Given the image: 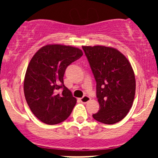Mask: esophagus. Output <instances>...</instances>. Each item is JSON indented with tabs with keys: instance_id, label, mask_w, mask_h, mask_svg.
Returning <instances> with one entry per match:
<instances>
[{
	"instance_id": "obj_1",
	"label": "esophagus",
	"mask_w": 158,
	"mask_h": 158,
	"mask_svg": "<svg viewBox=\"0 0 158 158\" xmlns=\"http://www.w3.org/2000/svg\"><path fill=\"white\" fill-rule=\"evenodd\" d=\"M90 100V98L88 97V96H84L83 97H81L80 99V101L82 103H87L88 102H89Z\"/></svg>"
}]
</instances>
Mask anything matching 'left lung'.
Segmentation results:
<instances>
[{
  "instance_id": "8db88e82",
  "label": "left lung",
  "mask_w": 158,
  "mask_h": 158,
  "mask_svg": "<svg viewBox=\"0 0 158 158\" xmlns=\"http://www.w3.org/2000/svg\"><path fill=\"white\" fill-rule=\"evenodd\" d=\"M97 81L99 110L94 119L111 125L121 121L133 105L135 73L127 58L118 50L106 46H83Z\"/></svg>"
}]
</instances>
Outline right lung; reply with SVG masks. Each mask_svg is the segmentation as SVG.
Segmentation results:
<instances>
[{"label": "right lung", "mask_w": 158, "mask_h": 158, "mask_svg": "<svg viewBox=\"0 0 158 158\" xmlns=\"http://www.w3.org/2000/svg\"><path fill=\"white\" fill-rule=\"evenodd\" d=\"M82 55L77 48L48 44L32 56L25 74L23 92L30 110L40 121L56 125L70 115L77 99L64 86L63 77L68 65Z\"/></svg>", "instance_id": "obj_1"}]
</instances>
